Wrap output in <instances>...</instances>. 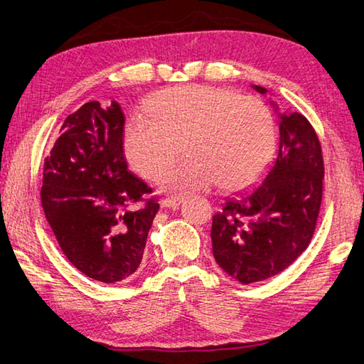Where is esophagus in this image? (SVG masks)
Masks as SVG:
<instances>
[{
    "instance_id": "34e87169",
    "label": "esophagus",
    "mask_w": 364,
    "mask_h": 364,
    "mask_svg": "<svg viewBox=\"0 0 364 364\" xmlns=\"http://www.w3.org/2000/svg\"><path fill=\"white\" fill-rule=\"evenodd\" d=\"M181 202H183V197H167V199H164L161 202V205L164 208H178Z\"/></svg>"
}]
</instances>
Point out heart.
Returning a JSON list of instances; mask_svg holds the SVG:
<instances>
[{
	"label": "heart",
	"instance_id": "1",
	"mask_svg": "<svg viewBox=\"0 0 364 364\" xmlns=\"http://www.w3.org/2000/svg\"><path fill=\"white\" fill-rule=\"evenodd\" d=\"M148 116L127 124L124 151L138 175L156 181L176 161L183 144L189 156L164 175L167 193L186 194L215 183L221 189H242L272 159L274 119L257 98L183 85L151 98Z\"/></svg>",
	"mask_w": 364,
	"mask_h": 364
}]
</instances>
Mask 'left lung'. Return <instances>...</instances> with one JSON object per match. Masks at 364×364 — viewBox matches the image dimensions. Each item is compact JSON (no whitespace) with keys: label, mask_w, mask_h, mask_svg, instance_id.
Listing matches in <instances>:
<instances>
[{"label":"left lung","mask_w":364,"mask_h":364,"mask_svg":"<svg viewBox=\"0 0 364 364\" xmlns=\"http://www.w3.org/2000/svg\"><path fill=\"white\" fill-rule=\"evenodd\" d=\"M255 89L266 94L261 85ZM280 117L279 153L266 180L228 199L211 224L218 266L245 285L297 259L312 240L321 207L325 164L316 132L299 113Z\"/></svg>","instance_id":"left-lung-1"}]
</instances>
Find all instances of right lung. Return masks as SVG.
I'll return each instance as SVG.
<instances>
[{"mask_svg": "<svg viewBox=\"0 0 364 364\" xmlns=\"http://www.w3.org/2000/svg\"><path fill=\"white\" fill-rule=\"evenodd\" d=\"M121 107L82 105L62 125L44 159L41 203L63 255L90 279L116 283L140 266L159 210L146 183L130 173ZM141 209L130 210L135 203Z\"/></svg>", "mask_w": 364, "mask_h": 364, "instance_id": "1", "label": "right lung"}]
</instances>
